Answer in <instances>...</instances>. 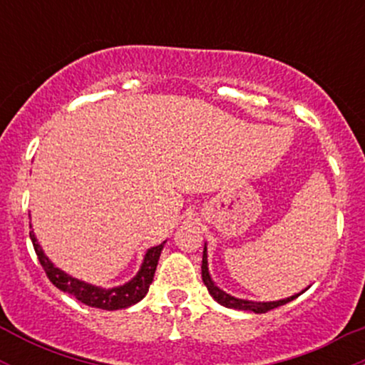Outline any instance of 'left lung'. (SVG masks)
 <instances>
[{
	"mask_svg": "<svg viewBox=\"0 0 365 365\" xmlns=\"http://www.w3.org/2000/svg\"><path fill=\"white\" fill-rule=\"evenodd\" d=\"M202 282L207 287L209 293H211L212 299H215L216 302L225 305V307L238 309V311H252L255 314H264L267 311H273V309L279 307V305L292 302L293 299H297V297L300 295V293H299V295L288 297V299L278 300V302H249V300H242V299H235V297L226 295L225 292H221L220 288H217L216 284L212 283L211 276H209V271H207V249H206V247H204V254H202Z\"/></svg>",
	"mask_w": 365,
	"mask_h": 365,
	"instance_id": "left-lung-1",
	"label": "left lung"
}]
</instances>
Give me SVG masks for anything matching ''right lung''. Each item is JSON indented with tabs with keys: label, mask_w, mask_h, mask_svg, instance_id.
<instances>
[{
	"label": "right lung",
	"mask_w": 365,
	"mask_h": 365,
	"mask_svg": "<svg viewBox=\"0 0 365 365\" xmlns=\"http://www.w3.org/2000/svg\"><path fill=\"white\" fill-rule=\"evenodd\" d=\"M29 235H31L37 259H39L41 266H43L44 273L49 278V282H51L56 288H60L61 292H66L70 293V295H73L75 299L81 300L82 304L89 305V307L103 309V311H118V309L130 307V305L137 304L139 300L144 299L145 293L149 290V284L153 283L154 271H156L159 255H161V250H163V244L150 247L148 254H145L144 262H142L139 274H137L132 282L123 284V287L104 290V288L92 287V284L78 282V279H75L72 276L63 273V271L58 269V267H54L51 261L44 255L39 244H37L34 233L31 232Z\"/></svg>",
	"instance_id": "obj_1"
}]
</instances>
